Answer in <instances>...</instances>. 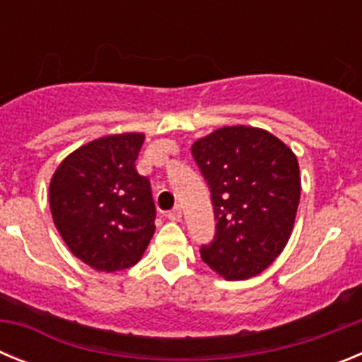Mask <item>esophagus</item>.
Masks as SVG:
<instances>
[{
    "mask_svg": "<svg viewBox=\"0 0 362 362\" xmlns=\"http://www.w3.org/2000/svg\"><path fill=\"white\" fill-rule=\"evenodd\" d=\"M166 217H168L170 221H181V209L175 206V209H172L170 212H166Z\"/></svg>",
    "mask_w": 362,
    "mask_h": 362,
    "instance_id": "obj_1",
    "label": "esophagus"
}]
</instances>
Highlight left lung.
Listing matches in <instances>:
<instances>
[{"label":"left lung","instance_id":"left-lung-1","mask_svg":"<svg viewBox=\"0 0 362 362\" xmlns=\"http://www.w3.org/2000/svg\"><path fill=\"white\" fill-rule=\"evenodd\" d=\"M216 214V238L201 257L226 281L267 270L292 235L300 197L296 153L268 130L233 124L192 145Z\"/></svg>","mask_w":362,"mask_h":362}]
</instances>
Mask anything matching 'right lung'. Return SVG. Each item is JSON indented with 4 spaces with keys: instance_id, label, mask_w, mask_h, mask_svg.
<instances>
[{
    "instance_id": "obj_1",
    "label": "right lung",
    "mask_w": 362,
    "mask_h": 362,
    "mask_svg": "<svg viewBox=\"0 0 362 362\" xmlns=\"http://www.w3.org/2000/svg\"><path fill=\"white\" fill-rule=\"evenodd\" d=\"M143 141L141 132L98 137L69 153L50 179L57 232L98 272L134 267L156 232L150 181L134 165Z\"/></svg>"
}]
</instances>
